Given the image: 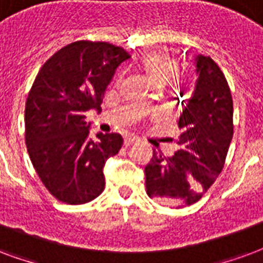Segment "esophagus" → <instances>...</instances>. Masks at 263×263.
<instances>
[{
  "mask_svg": "<svg viewBox=\"0 0 263 263\" xmlns=\"http://www.w3.org/2000/svg\"><path fill=\"white\" fill-rule=\"evenodd\" d=\"M139 141H140L139 137H134V136H127V137L124 139V144L130 145V144H134V143H139Z\"/></svg>",
  "mask_w": 263,
  "mask_h": 263,
  "instance_id": "esophagus-1",
  "label": "esophagus"
}]
</instances>
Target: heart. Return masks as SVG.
<instances>
[{
  "mask_svg": "<svg viewBox=\"0 0 263 263\" xmlns=\"http://www.w3.org/2000/svg\"><path fill=\"white\" fill-rule=\"evenodd\" d=\"M140 68L145 77L157 87H165L166 91L174 97H182L189 89L186 77L178 72V63L166 51H150L139 61Z\"/></svg>",
  "mask_w": 263,
  "mask_h": 263,
  "instance_id": "obj_1",
  "label": "heart"
}]
</instances>
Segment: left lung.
I'll return each mask as SVG.
<instances>
[{
  "mask_svg": "<svg viewBox=\"0 0 263 263\" xmlns=\"http://www.w3.org/2000/svg\"><path fill=\"white\" fill-rule=\"evenodd\" d=\"M196 84L182 110L171 157L160 151L145 165L147 195L160 204L183 208L196 203L224 166L233 139V98L220 67L206 55H195Z\"/></svg>",
  "mask_w": 263,
  "mask_h": 263,
  "instance_id": "left-lung-1",
  "label": "left lung"
}]
</instances>
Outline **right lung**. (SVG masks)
<instances>
[{
    "mask_svg": "<svg viewBox=\"0 0 263 263\" xmlns=\"http://www.w3.org/2000/svg\"><path fill=\"white\" fill-rule=\"evenodd\" d=\"M127 51L106 42L80 40L40 68L25 108V140L34 170L60 202L82 204L105 187L103 166L123 144L118 133L89 137L85 113L99 110L115 71Z\"/></svg>",
    "mask_w": 263,
    "mask_h": 263,
    "instance_id": "add662e5",
    "label": "right lung"
}]
</instances>
